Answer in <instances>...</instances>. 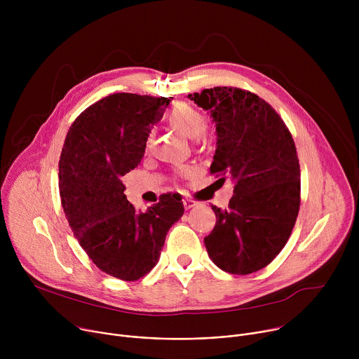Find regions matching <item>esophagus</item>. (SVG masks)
Masks as SVG:
<instances>
[{
    "label": "esophagus",
    "instance_id": "1",
    "mask_svg": "<svg viewBox=\"0 0 359 359\" xmlns=\"http://www.w3.org/2000/svg\"><path fill=\"white\" fill-rule=\"evenodd\" d=\"M183 206H184V209H186V210H189V209L196 208V206H197V203H196L194 200H191V198H184V200H183Z\"/></svg>",
    "mask_w": 359,
    "mask_h": 359
}]
</instances>
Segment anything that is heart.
<instances>
[{
    "instance_id": "obj_1",
    "label": "heart",
    "mask_w": 359,
    "mask_h": 359,
    "mask_svg": "<svg viewBox=\"0 0 359 359\" xmlns=\"http://www.w3.org/2000/svg\"><path fill=\"white\" fill-rule=\"evenodd\" d=\"M166 121L169 123V126L175 130H177L180 135H183L187 139H201V135L206 130L208 126V121L204 118V115L201 112H198L197 109L184 105V104H179L176 105L168 115H166ZM146 149H149L151 146V135H149L146 137L144 142ZM187 170H183V173H186Z\"/></svg>"
}]
</instances>
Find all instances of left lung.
<instances>
[{
    "instance_id": "8db88e82",
    "label": "left lung",
    "mask_w": 359,
    "mask_h": 359,
    "mask_svg": "<svg viewBox=\"0 0 359 359\" xmlns=\"http://www.w3.org/2000/svg\"><path fill=\"white\" fill-rule=\"evenodd\" d=\"M187 97L208 111L216 126L210 172L229 175L234 183L229 209L212 206L217 220L204 245L226 273L259 271L284 248L299 210L292 136L267 102L248 90L216 86Z\"/></svg>"
}]
</instances>
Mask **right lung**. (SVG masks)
Here are the masks:
<instances>
[{"mask_svg": "<svg viewBox=\"0 0 359 359\" xmlns=\"http://www.w3.org/2000/svg\"><path fill=\"white\" fill-rule=\"evenodd\" d=\"M173 97L114 93L86 108L71 125L60 159V194L65 217L96 267L136 281L159 262L169 229L183 216L182 198L163 194L136 212L122 176L144 155L151 125Z\"/></svg>", "mask_w": 359, "mask_h": 359, "instance_id": "1", "label": "right lung"}]
</instances>
